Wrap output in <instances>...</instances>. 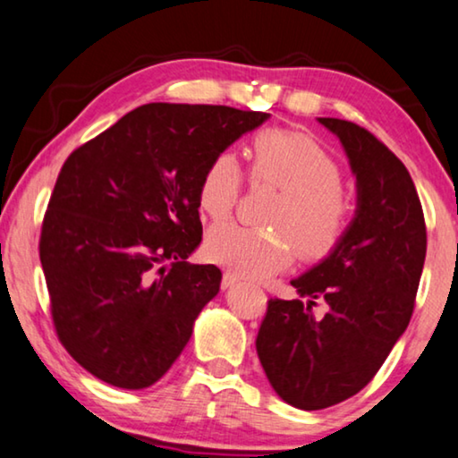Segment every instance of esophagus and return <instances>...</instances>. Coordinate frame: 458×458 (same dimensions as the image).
I'll use <instances>...</instances> for the list:
<instances>
[{
  "instance_id": "esophagus-1",
  "label": "esophagus",
  "mask_w": 458,
  "mask_h": 458,
  "mask_svg": "<svg viewBox=\"0 0 458 458\" xmlns=\"http://www.w3.org/2000/svg\"><path fill=\"white\" fill-rule=\"evenodd\" d=\"M237 283H240V278H237L235 275L225 273V275H223V281H221V287H223V289H231V287H235Z\"/></svg>"
}]
</instances>
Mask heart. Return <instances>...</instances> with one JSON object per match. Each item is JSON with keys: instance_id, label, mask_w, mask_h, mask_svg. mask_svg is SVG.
I'll return each mask as SVG.
<instances>
[{"instance_id": "obj_1", "label": "heart", "mask_w": 458, "mask_h": 458, "mask_svg": "<svg viewBox=\"0 0 458 458\" xmlns=\"http://www.w3.org/2000/svg\"><path fill=\"white\" fill-rule=\"evenodd\" d=\"M250 180L281 191L267 215L275 229H250L235 223L213 227L207 256L243 278H267L293 260V243L301 256L322 258L343 240L349 207L343 174L314 138L295 130H262L251 140ZM243 188V171L233 152L223 150L204 169L198 202L202 213L223 221L233 213Z\"/></svg>"}]
</instances>
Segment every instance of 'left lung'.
I'll return each instance as SVG.
<instances>
[{"label": "left lung", "mask_w": 458, "mask_h": 458, "mask_svg": "<svg viewBox=\"0 0 458 458\" xmlns=\"http://www.w3.org/2000/svg\"><path fill=\"white\" fill-rule=\"evenodd\" d=\"M339 138L355 175L357 208L339 245L291 284L300 300H270L256 351L270 386L303 411L360 393L405 333L426 260V221L415 183L368 130L318 117ZM318 296L329 310L310 306Z\"/></svg>", "instance_id": "8db88e82"}]
</instances>
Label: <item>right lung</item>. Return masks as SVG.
<instances>
[{
    "mask_svg": "<svg viewBox=\"0 0 458 458\" xmlns=\"http://www.w3.org/2000/svg\"><path fill=\"white\" fill-rule=\"evenodd\" d=\"M268 117L148 103L68 157L38 254L59 341L86 372L140 390L174 366L223 278L188 262L202 242V174Z\"/></svg>",
    "mask_w": 458,
    "mask_h": 458,
    "instance_id": "add662e5",
    "label": "right lung"
}]
</instances>
